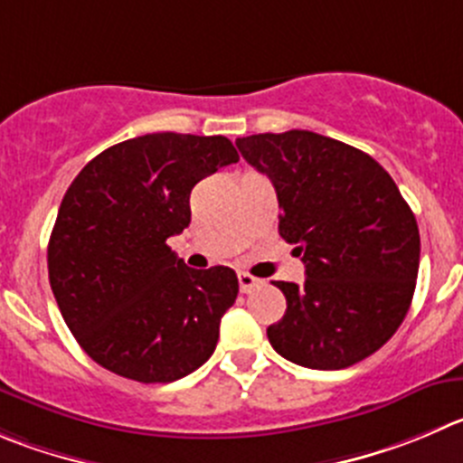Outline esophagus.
I'll return each instance as SVG.
<instances>
[{
    "label": "esophagus",
    "mask_w": 463,
    "mask_h": 463,
    "mask_svg": "<svg viewBox=\"0 0 463 463\" xmlns=\"http://www.w3.org/2000/svg\"><path fill=\"white\" fill-rule=\"evenodd\" d=\"M261 284V279L252 277L250 272H239V286H241V293H252L257 286Z\"/></svg>",
    "instance_id": "esophagus-1"
}]
</instances>
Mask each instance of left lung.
<instances>
[{
	"mask_svg": "<svg viewBox=\"0 0 463 463\" xmlns=\"http://www.w3.org/2000/svg\"><path fill=\"white\" fill-rule=\"evenodd\" d=\"M279 200V236L305 261V284L275 281L286 314L268 327L284 359L338 371L380 350L416 288L420 236L391 175L366 152L314 134L236 138Z\"/></svg>",
	"mask_w": 463,
	"mask_h": 463,
	"instance_id": "8db88e82",
	"label": "left lung"
}]
</instances>
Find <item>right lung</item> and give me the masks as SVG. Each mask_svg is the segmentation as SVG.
<instances>
[{"label": "right lung", "instance_id": "obj_1", "mask_svg": "<svg viewBox=\"0 0 463 463\" xmlns=\"http://www.w3.org/2000/svg\"><path fill=\"white\" fill-rule=\"evenodd\" d=\"M239 161L224 136L147 134L74 177L47 245L52 293L92 361L143 384L186 377L213 354L236 302L232 268L193 270L168 248L200 179Z\"/></svg>", "mask_w": 463, "mask_h": 463}]
</instances>
